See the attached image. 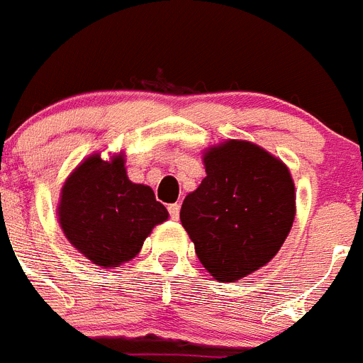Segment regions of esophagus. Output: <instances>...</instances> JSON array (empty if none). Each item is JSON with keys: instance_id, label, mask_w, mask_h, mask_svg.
<instances>
[{"instance_id": "34e87169", "label": "esophagus", "mask_w": 363, "mask_h": 363, "mask_svg": "<svg viewBox=\"0 0 363 363\" xmlns=\"http://www.w3.org/2000/svg\"><path fill=\"white\" fill-rule=\"evenodd\" d=\"M169 213H170V217L174 218V220H178V217H179V203L178 202L170 203V206H169Z\"/></svg>"}]
</instances>
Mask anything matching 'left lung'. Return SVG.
Returning <instances> with one entry per match:
<instances>
[{"instance_id":"8db88e82","label":"left lung","mask_w":363,"mask_h":363,"mask_svg":"<svg viewBox=\"0 0 363 363\" xmlns=\"http://www.w3.org/2000/svg\"><path fill=\"white\" fill-rule=\"evenodd\" d=\"M206 178L185 196L179 220L206 271L235 282L267 265L291 232L295 182L282 160L250 140L202 154Z\"/></svg>"}]
</instances>
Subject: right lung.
I'll return each instance as SVG.
<instances>
[{
    "label": "right lung",
    "mask_w": 363,
    "mask_h": 363,
    "mask_svg": "<svg viewBox=\"0 0 363 363\" xmlns=\"http://www.w3.org/2000/svg\"><path fill=\"white\" fill-rule=\"evenodd\" d=\"M57 217L72 247L98 267L115 269L140 252L169 211L152 187L128 178L124 152L109 160L96 152L65 179Z\"/></svg>",
    "instance_id": "obj_1"
}]
</instances>
